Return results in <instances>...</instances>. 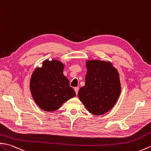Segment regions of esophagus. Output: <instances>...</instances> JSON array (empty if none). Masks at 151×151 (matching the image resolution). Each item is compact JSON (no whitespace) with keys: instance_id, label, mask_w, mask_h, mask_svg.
Returning <instances> with one entry per match:
<instances>
[{"instance_id":"esophagus-1","label":"esophagus","mask_w":151,"mask_h":151,"mask_svg":"<svg viewBox=\"0 0 151 151\" xmlns=\"http://www.w3.org/2000/svg\"><path fill=\"white\" fill-rule=\"evenodd\" d=\"M74 89H75V92H76V95H77V94H78V90H79V87H75V88H74Z\"/></svg>"}]
</instances>
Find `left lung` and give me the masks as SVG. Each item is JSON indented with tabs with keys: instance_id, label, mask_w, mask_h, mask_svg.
<instances>
[{
	"instance_id": "8db88e82",
	"label": "left lung",
	"mask_w": 151,
	"mask_h": 151,
	"mask_svg": "<svg viewBox=\"0 0 151 151\" xmlns=\"http://www.w3.org/2000/svg\"><path fill=\"white\" fill-rule=\"evenodd\" d=\"M86 84L80 89V100L91 113L102 115L116 103L121 93L120 75L110 62L87 60Z\"/></svg>"
}]
</instances>
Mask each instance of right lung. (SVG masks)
Masks as SVG:
<instances>
[{"mask_svg":"<svg viewBox=\"0 0 151 151\" xmlns=\"http://www.w3.org/2000/svg\"><path fill=\"white\" fill-rule=\"evenodd\" d=\"M64 64L57 60H45L31 76L30 91L37 106L45 111H54L76 96L69 81L63 74Z\"/></svg>","mask_w":151,"mask_h":151,"instance_id":"add662e5","label":"right lung"}]
</instances>
